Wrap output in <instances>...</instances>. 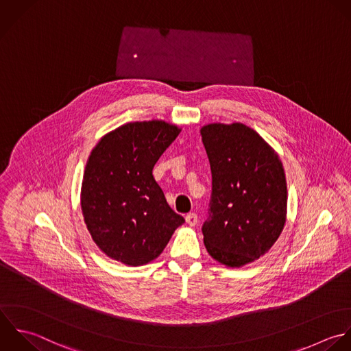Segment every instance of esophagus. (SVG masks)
<instances>
[{
    "label": "esophagus",
    "mask_w": 351,
    "mask_h": 351,
    "mask_svg": "<svg viewBox=\"0 0 351 351\" xmlns=\"http://www.w3.org/2000/svg\"><path fill=\"white\" fill-rule=\"evenodd\" d=\"M186 223H187L189 226L194 227V226L198 223V216H197V213H189V215L186 216Z\"/></svg>",
    "instance_id": "34e87169"
}]
</instances>
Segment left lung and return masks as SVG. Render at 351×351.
<instances>
[{"mask_svg":"<svg viewBox=\"0 0 351 351\" xmlns=\"http://www.w3.org/2000/svg\"><path fill=\"white\" fill-rule=\"evenodd\" d=\"M201 135L212 171L204 243L219 263L242 267L264 256L283 231L285 169L272 147L245 124H209Z\"/></svg>","mask_w":351,"mask_h":351,"instance_id":"left-lung-1","label":"left lung"}]
</instances>
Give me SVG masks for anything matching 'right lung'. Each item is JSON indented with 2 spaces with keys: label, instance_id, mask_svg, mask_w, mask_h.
<instances>
[{
  "label": "right lung",
  "instance_id": "1",
  "mask_svg": "<svg viewBox=\"0 0 351 351\" xmlns=\"http://www.w3.org/2000/svg\"><path fill=\"white\" fill-rule=\"evenodd\" d=\"M180 128L161 120L124 124L93 149L82 183V212L97 246L138 267L157 258L184 223L153 178L154 164Z\"/></svg>",
  "mask_w": 351,
  "mask_h": 351
}]
</instances>
